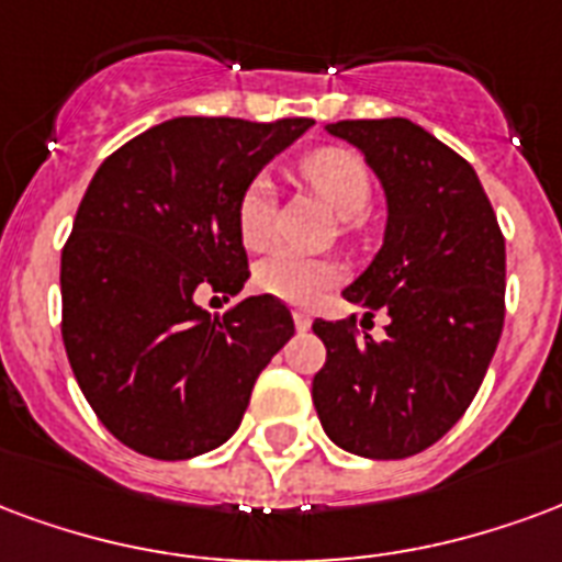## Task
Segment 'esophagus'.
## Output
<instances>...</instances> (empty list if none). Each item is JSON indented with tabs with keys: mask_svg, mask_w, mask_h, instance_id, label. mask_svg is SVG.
<instances>
[{
	"mask_svg": "<svg viewBox=\"0 0 562 562\" xmlns=\"http://www.w3.org/2000/svg\"><path fill=\"white\" fill-rule=\"evenodd\" d=\"M293 323H296L299 331H308L311 329V317L305 311H293Z\"/></svg>",
	"mask_w": 562,
	"mask_h": 562,
	"instance_id": "34e87169",
	"label": "esophagus"
}]
</instances>
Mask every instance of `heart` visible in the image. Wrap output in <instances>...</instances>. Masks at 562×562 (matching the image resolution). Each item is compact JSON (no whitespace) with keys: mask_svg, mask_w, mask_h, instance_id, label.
<instances>
[{"mask_svg":"<svg viewBox=\"0 0 562 562\" xmlns=\"http://www.w3.org/2000/svg\"><path fill=\"white\" fill-rule=\"evenodd\" d=\"M299 173L344 221L359 218L371 203V173L366 161L350 149L326 146L302 158ZM236 231L245 248H263L272 239V186L257 176L241 191L236 203ZM254 284L260 293L281 299L296 308L317 305L338 284V269L317 257L296 251H272L254 269Z\"/></svg>","mask_w":562,"mask_h":562,"instance_id":"heart-1","label":"heart"}]
</instances>
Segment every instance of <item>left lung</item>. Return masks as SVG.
<instances>
[{
    "label": "left lung",
    "instance_id": "obj_1",
    "mask_svg": "<svg viewBox=\"0 0 562 562\" xmlns=\"http://www.w3.org/2000/svg\"><path fill=\"white\" fill-rule=\"evenodd\" d=\"M353 143L386 191V233L344 299L386 338L356 321H314L326 366L311 398L335 446L395 461L434 446L464 416L485 380L506 317V241L476 170L411 119L326 125Z\"/></svg>",
    "mask_w": 562,
    "mask_h": 562
}]
</instances>
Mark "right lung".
<instances>
[{
	"mask_svg": "<svg viewBox=\"0 0 562 562\" xmlns=\"http://www.w3.org/2000/svg\"><path fill=\"white\" fill-rule=\"evenodd\" d=\"M311 119L179 116L98 167L63 248V341L89 407L119 443L186 461L227 443L251 389L293 338L281 299L209 317L200 290L236 296L248 254L241 191Z\"/></svg>",
	"mask_w": 562,
	"mask_h": 562,
	"instance_id": "add662e5",
	"label": "right lung"
}]
</instances>
